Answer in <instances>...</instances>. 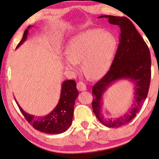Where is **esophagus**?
<instances>
[{
    "instance_id": "esophagus-1",
    "label": "esophagus",
    "mask_w": 159,
    "mask_h": 159,
    "mask_svg": "<svg viewBox=\"0 0 159 159\" xmlns=\"http://www.w3.org/2000/svg\"><path fill=\"white\" fill-rule=\"evenodd\" d=\"M77 89L80 92H83V91L86 90V86L84 82L80 81L77 84Z\"/></svg>"
}]
</instances>
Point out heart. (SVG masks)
Here are the masks:
<instances>
[{"label": "heart", "mask_w": 159, "mask_h": 159, "mask_svg": "<svg viewBox=\"0 0 159 159\" xmlns=\"http://www.w3.org/2000/svg\"><path fill=\"white\" fill-rule=\"evenodd\" d=\"M117 42L110 32L94 29L80 33L68 42L65 48V66L77 71L82 63L84 72L92 78H98L108 71L115 55Z\"/></svg>", "instance_id": "heart-1"}]
</instances>
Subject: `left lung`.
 I'll return each mask as SVG.
<instances>
[{"instance_id":"obj_1","label":"left lung","mask_w":159,"mask_h":159,"mask_svg":"<svg viewBox=\"0 0 159 159\" xmlns=\"http://www.w3.org/2000/svg\"><path fill=\"white\" fill-rule=\"evenodd\" d=\"M112 25L119 27L120 33L117 52L110 70L92 88V108L103 125L117 128L129 123L140 110L148 93L151 77V53L148 46L133 23L125 16L102 15ZM129 79L135 84V100L127 113L116 119L105 118L101 112L102 96L114 82Z\"/></svg>"}]
</instances>
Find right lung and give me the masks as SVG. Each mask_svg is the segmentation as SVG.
<instances>
[{
	"instance_id": "1",
	"label": "right lung",
	"mask_w": 159,
	"mask_h": 159,
	"mask_svg": "<svg viewBox=\"0 0 159 159\" xmlns=\"http://www.w3.org/2000/svg\"><path fill=\"white\" fill-rule=\"evenodd\" d=\"M30 28V25L25 30L22 39L16 48L22 45L27 39ZM78 96V92L76 88L75 81L74 80H67L62 83L60 99L57 105L47 116L37 117L30 115L23 111L17 102L16 104L26 120L35 129L46 134H60L67 131L71 125L74 105Z\"/></svg>"
}]
</instances>
